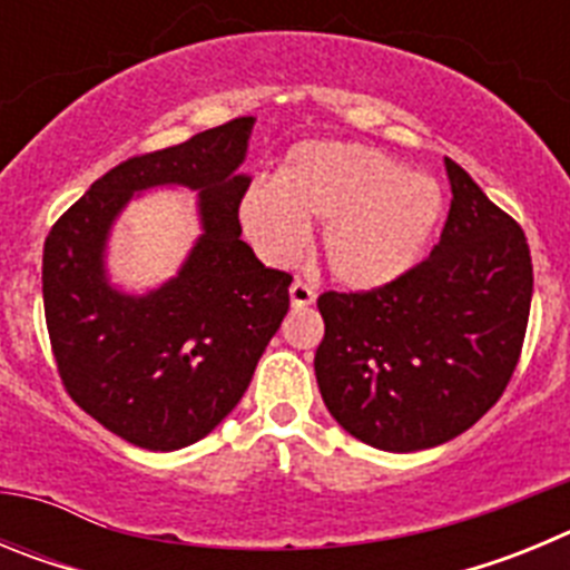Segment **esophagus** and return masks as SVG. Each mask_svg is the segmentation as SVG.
I'll return each instance as SVG.
<instances>
[{"label":"esophagus","instance_id":"34e87169","mask_svg":"<svg viewBox=\"0 0 570 570\" xmlns=\"http://www.w3.org/2000/svg\"><path fill=\"white\" fill-rule=\"evenodd\" d=\"M288 291H291V305H294V308H308V305H314L316 294H314V288H311L308 282L294 279V282H291Z\"/></svg>","mask_w":570,"mask_h":570}]
</instances>
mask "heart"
I'll use <instances>...</instances> for the list:
<instances>
[{
    "mask_svg": "<svg viewBox=\"0 0 570 570\" xmlns=\"http://www.w3.org/2000/svg\"><path fill=\"white\" fill-rule=\"evenodd\" d=\"M442 216V190L425 174L362 142H305L276 183H254L239 199V223L256 254L291 262L322 223L320 254L347 288H376L422 256Z\"/></svg>",
    "mask_w": 570,
    "mask_h": 570,
    "instance_id": "obj_1",
    "label": "heart"
}]
</instances>
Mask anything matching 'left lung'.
Here are the masks:
<instances>
[{"label": "left lung", "instance_id": "8db88e82", "mask_svg": "<svg viewBox=\"0 0 570 570\" xmlns=\"http://www.w3.org/2000/svg\"><path fill=\"white\" fill-rule=\"evenodd\" d=\"M451 210L440 245L371 291L316 299L320 394L347 434L422 451L485 416L511 382L531 314V250L517 219L445 156Z\"/></svg>", "mask_w": 570, "mask_h": 570}]
</instances>
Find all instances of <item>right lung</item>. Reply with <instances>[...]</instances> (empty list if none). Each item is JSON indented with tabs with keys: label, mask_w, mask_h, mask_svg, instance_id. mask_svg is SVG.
<instances>
[{
	"label": "right lung",
	"mask_w": 570,
	"mask_h": 570,
	"mask_svg": "<svg viewBox=\"0 0 570 570\" xmlns=\"http://www.w3.org/2000/svg\"><path fill=\"white\" fill-rule=\"evenodd\" d=\"M254 116L130 156L59 216L42 254L50 351L65 391L110 434L176 451L214 431L248 391L262 351L288 314L294 276L265 268L242 242L239 174ZM200 190L206 234L176 281L125 297L104 279V239L136 189Z\"/></svg>",
	"instance_id": "right-lung-1"
}]
</instances>
